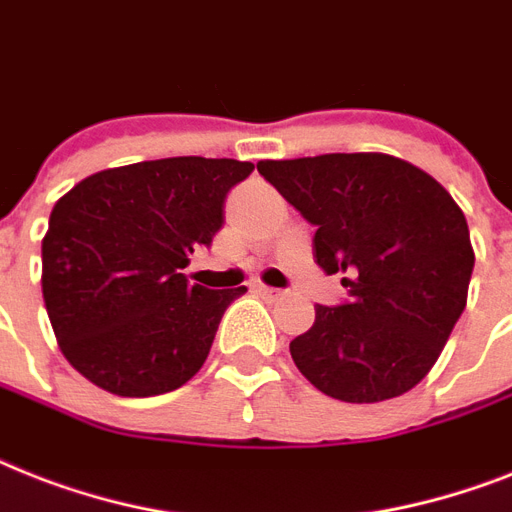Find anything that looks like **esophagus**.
I'll use <instances>...</instances> for the list:
<instances>
[{
    "label": "esophagus",
    "mask_w": 512,
    "mask_h": 512,
    "mask_svg": "<svg viewBox=\"0 0 512 512\" xmlns=\"http://www.w3.org/2000/svg\"><path fill=\"white\" fill-rule=\"evenodd\" d=\"M257 292L263 294L265 299H270V302H278V299L286 297V292H281V289H273V286H265V284H257Z\"/></svg>",
    "instance_id": "1"
}]
</instances>
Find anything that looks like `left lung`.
<instances>
[{"label":"left lung","instance_id":"obj_1","mask_svg":"<svg viewBox=\"0 0 512 512\" xmlns=\"http://www.w3.org/2000/svg\"><path fill=\"white\" fill-rule=\"evenodd\" d=\"M257 170L315 226V263L347 273L350 299L315 305L310 331L289 344L299 373L357 405L410 392L468 302L476 255L458 202L384 152L260 160Z\"/></svg>","mask_w":512,"mask_h":512}]
</instances>
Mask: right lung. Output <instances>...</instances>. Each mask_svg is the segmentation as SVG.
Here are the masks:
<instances>
[{"mask_svg": "<svg viewBox=\"0 0 512 512\" xmlns=\"http://www.w3.org/2000/svg\"><path fill=\"white\" fill-rule=\"evenodd\" d=\"M252 162L165 157L99 170L57 199L41 239V292L68 363L118 397H155L205 365L247 286L205 289L181 268L223 226Z\"/></svg>", "mask_w": 512, "mask_h": 512, "instance_id": "1", "label": "right lung"}]
</instances>
